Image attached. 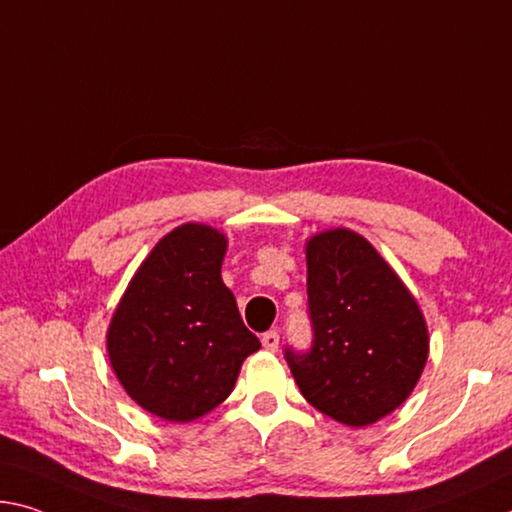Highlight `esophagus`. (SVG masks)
<instances>
[{
    "label": "esophagus",
    "instance_id": "1",
    "mask_svg": "<svg viewBox=\"0 0 512 512\" xmlns=\"http://www.w3.org/2000/svg\"><path fill=\"white\" fill-rule=\"evenodd\" d=\"M262 346L266 348V351H271V353L278 351V346H280V335H278V332H275V330L264 332V335H262Z\"/></svg>",
    "mask_w": 512,
    "mask_h": 512
}]
</instances>
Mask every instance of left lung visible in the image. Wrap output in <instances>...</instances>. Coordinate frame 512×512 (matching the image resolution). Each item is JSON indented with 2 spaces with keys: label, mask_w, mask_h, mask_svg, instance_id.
Segmentation results:
<instances>
[{
  "label": "left lung",
  "mask_w": 512,
  "mask_h": 512,
  "mask_svg": "<svg viewBox=\"0 0 512 512\" xmlns=\"http://www.w3.org/2000/svg\"><path fill=\"white\" fill-rule=\"evenodd\" d=\"M312 348L285 358L300 394L339 424H376L408 399L428 358L415 296L362 234L337 227L307 239Z\"/></svg>",
  "instance_id": "8db88e82"
}]
</instances>
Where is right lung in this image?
<instances>
[{"instance_id": "1", "label": "right lung", "mask_w": 512, "mask_h": 512, "mask_svg": "<svg viewBox=\"0 0 512 512\" xmlns=\"http://www.w3.org/2000/svg\"><path fill=\"white\" fill-rule=\"evenodd\" d=\"M227 239L184 223L143 259L113 312L107 351L125 392L166 421H193L221 405L259 339L243 326L221 278Z\"/></svg>"}]
</instances>
